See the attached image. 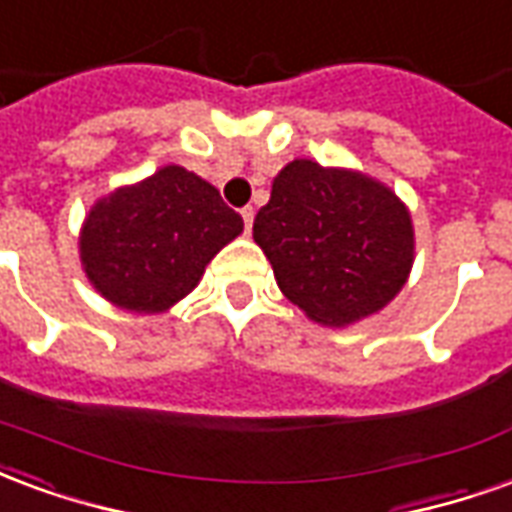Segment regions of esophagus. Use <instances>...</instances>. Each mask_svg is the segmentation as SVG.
Instances as JSON below:
<instances>
[{"instance_id": "1", "label": "esophagus", "mask_w": 512, "mask_h": 512, "mask_svg": "<svg viewBox=\"0 0 512 512\" xmlns=\"http://www.w3.org/2000/svg\"><path fill=\"white\" fill-rule=\"evenodd\" d=\"M241 216H244V227H246V233H249V230H252V224H255V208L249 205V208L241 211Z\"/></svg>"}]
</instances>
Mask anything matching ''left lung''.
Instances as JSON below:
<instances>
[{"label": "left lung", "mask_w": 512, "mask_h": 512, "mask_svg": "<svg viewBox=\"0 0 512 512\" xmlns=\"http://www.w3.org/2000/svg\"><path fill=\"white\" fill-rule=\"evenodd\" d=\"M252 235L285 299L332 329L384 310L417 249L411 211L386 183L312 158L279 169Z\"/></svg>", "instance_id": "left-lung-1"}]
</instances>
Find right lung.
I'll return each instance as SVG.
<instances>
[{"label":"right lung","instance_id":"obj_1","mask_svg":"<svg viewBox=\"0 0 512 512\" xmlns=\"http://www.w3.org/2000/svg\"><path fill=\"white\" fill-rule=\"evenodd\" d=\"M241 233L244 219L216 186L167 164L93 202L79 230V260L95 293L117 310L158 315L186 299Z\"/></svg>","mask_w":512,"mask_h":512}]
</instances>
